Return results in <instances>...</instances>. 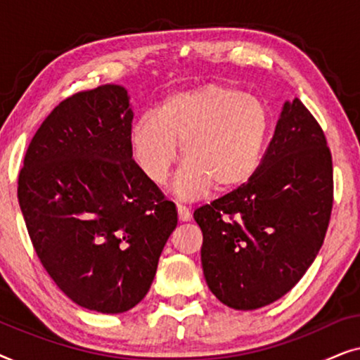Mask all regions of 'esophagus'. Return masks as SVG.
Returning <instances> with one entry per match:
<instances>
[{
    "instance_id": "obj_1",
    "label": "esophagus",
    "mask_w": 360,
    "mask_h": 360,
    "mask_svg": "<svg viewBox=\"0 0 360 360\" xmlns=\"http://www.w3.org/2000/svg\"><path fill=\"white\" fill-rule=\"evenodd\" d=\"M176 211H179V219H180V221H190L191 213H190V210L186 208L185 205L176 203Z\"/></svg>"
}]
</instances>
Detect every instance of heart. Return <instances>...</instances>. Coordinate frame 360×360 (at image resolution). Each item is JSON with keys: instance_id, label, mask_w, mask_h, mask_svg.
Instances as JSON below:
<instances>
[{"instance_id": "1", "label": "heart", "mask_w": 360, "mask_h": 360, "mask_svg": "<svg viewBox=\"0 0 360 360\" xmlns=\"http://www.w3.org/2000/svg\"><path fill=\"white\" fill-rule=\"evenodd\" d=\"M270 132V111L260 98L218 83L165 96L155 116L132 124L131 147L147 179L162 184L179 155L185 164L175 188L196 198L213 185L238 190L255 175Z\"/></svg>"}]
</instances>
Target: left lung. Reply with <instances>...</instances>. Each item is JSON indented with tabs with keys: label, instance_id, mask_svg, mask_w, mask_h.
Wrapping results in <instances>:
<instances>
[{
	"label": "left lung",
	"instance_id": "obj_1",
	"mask_svg": "<svg viewBox=\"0 0 360 360\" xmlns=\"http://www.w3.org/2000/svg\"><path fill=\"white\" fill-rule=\"evenodd\" d=\"M333 200L326 136L295 98L285 103L252 179L193 213L216 298L234 309H257L288 293L321 249Z\"/></svg>",
	"mask_w": 360,
	"mask_h": 360
}]
</instances>
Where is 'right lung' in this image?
Here are the masks:
<instances>
[{"label": "right lung", "instance_id": "right-lung-1", "mask_svg": "<svg viewBox=\"0 0 360 360\" xmlns=\"http://www.w3.org/2000/svg\"><path fill=\"white\" fill-rule=\"evenodd\" d=\"M127 91L101 85L53 108L18 179L29 238L72 302L124 313L149 292L176 210L132 159Z\"/></svg>", "mask_w": 360, "mask_h": 360}]
</instances>
